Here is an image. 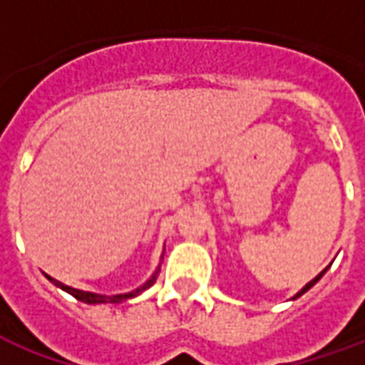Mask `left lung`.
Masks as SVG:
<instances>
[{
	"label": "left lung",
	"mask_w": 365,
	"mask_h": 365,
	"mask_svg": "<svg viewBox=\"0 0 365 365\" xmlns=\"http://www.w3.org/2000/svg\"><path fill=\"white\" fill-rule=\"evenodd\" d=\"M327 269H329V268H324V269H322V272H321V274H319V275H317V277H314V279H311V282H309V283H307V285H305V287H303V289H301V291H299V293H297V295H295V297H293V299H297V297H301V295H303V293H305V291H309V289H311V287H313V285H314V283H317V282H319V279H321V277H322V275H324V274H327Z\"/></svg>",
	"instance_id": "8db88e82"
}]
</instances>
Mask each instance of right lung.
Returning <instances> with one entry per match:
<instances>
[{
	"label": "right lung",
	"mask_w": 365,
	"mask_h": 365,
	"mask_svg": "<svg viewBox=\"0 0 365 365\" xmlns=\"http://www.w3.org/2000/svg\"><path fill=\"white\" fill-rule=\"evenodd\" d=\"M158 269L154 272V275H152L148 282L144 283L143 287H138V289L130 291V293H123V295H99V293H90V291L74 289V287H70V285H66V283L52 279L51 275H46V277H48V279H51V282L54 283L56 287H60V289H64L66 293H70V295L78 299V301H82V303H88V305H97V303H120V301H125V299L136 297L138 293H143V291L148 289L150 285H154V282H156V275H158Z\"/></svg>",
	"instance_id": "obj_1"
}]
</instances>
